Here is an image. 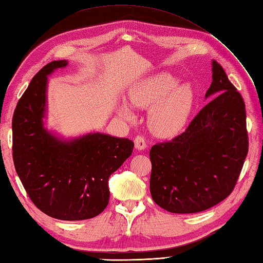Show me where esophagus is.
<instances>
[{
	"instance_id": "obj_1",
	"label": "esophagus",
	"mask_w": 263,
	"mask_h": 263,
	"mask_svg": "<svg viewBox=\"0 0 263 263\" xmlns=\"http://www.w3.org/2000/svg\"><path fill=\"white\" fill-rule=\"evenodd\" d=\"M135 145L138 151H142V149L147 148V141L146 138L143 136H137L135 138Z\"/></svg>"
}]
</instances>
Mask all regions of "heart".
Returning <instances> with one entry per match:
<instances>
[{
	"instance_id": "1",
	"label": "heart",
	"mask_w": 263,
	"mask_h": 263,
	"mask_svg": "<svg viewBox=\"0 0 263 263\" xmlns=\"http://www.w3.org/2000/svg\"><path fill=\"white\" fill-rule=\"evenodd\" d=\"M179 85L177 77L161 73L133 85L128 98L132 106L138 108L153 107L149 112V126L159 137H172L186 124L192 111L194 91L188 84ZM121 114L126 120H133L130 107L123 106Z\"/></svg>"
}]
</instances>
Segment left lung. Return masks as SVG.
<instances>
[{
    "mask_svg": "<svg viewBox=\"0 0 263 263\" xmlns=\"http://www.w3.org/2000/svg\"><path fill=\"white\" fill-rule=\"evenodd\" d=\"M212 66V100L181 135L149 152L152 197L172 213L202 212L227 198L249 152L243 97L218 61Z\"/></svg>",
    "mask_w": 263,
    "mask_h": 263,
    "instance_id": "obj_1",
    "label": "left lung"
}]
</instances>
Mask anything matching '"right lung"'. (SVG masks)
Listing matches in <instances>:
<instances>
[{
    "instance_id": "obj_1",
    "label": "right lung",
    "mask_w": 263,
    "mask_h": 263,
    "mask_svg": "<svg viewBox=\"0 0 263 263\" xmlns=\"http://www.w3.org/2000/svg\"><path fill=\"white\" fill-rule=\"evenodd\" d=\"M66 60L45 65L20 98L12 117L14 168L30 200L54 219L95 218L109 202L108 179L133 151L131 140L90 133L61 141L43 127L49 74Z\"/></svg>"
}]
</instances>
